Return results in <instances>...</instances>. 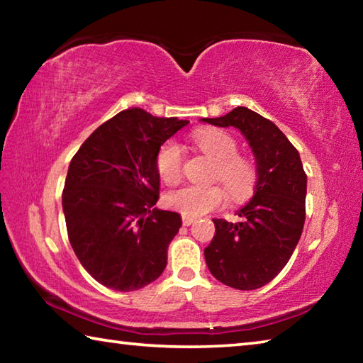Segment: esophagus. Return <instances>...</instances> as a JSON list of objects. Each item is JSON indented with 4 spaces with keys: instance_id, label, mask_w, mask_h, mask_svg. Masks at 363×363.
Wrapping results in <instances>:
<instances>
[{
    "instance_id": "1",
    "label": "esophagus",
    "mask_w": 363,
    "mask_h": 363,
    "mask_svg": "<svg viewBox=\"0 0 363 363\" xmlns=\"http://www.w3.org/2000/svg\"><path fill=\"white\" fill-rule=\"evenodd\" d=\"M194 223H195L194 218H189V216H184L182 218V224L184 225H190V224H194Z\"/></svg>"
}]
</instances>
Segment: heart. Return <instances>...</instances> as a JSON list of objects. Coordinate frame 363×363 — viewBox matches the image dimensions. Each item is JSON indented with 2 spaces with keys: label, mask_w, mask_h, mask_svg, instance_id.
<instances>
[{
  "label": "heart",
  "mask_w": 363,
  "mask_h": 363,
  "mask_svg": "<svg viewBox=\"0 0 363 363\" xmlns=\"http://www.w3.org/2000/svg\"><path fill=\"white\" fill-rule=\"evenodd\" d=\"M192 144L214 162L213 179L223 184L232 200H243L253 192L256 167L250 158L238 155L237 140L229 133L199 130L192 134ZM184 155L181 145L174 140L164 143L157 153V171L164 182L173 184L182 174ZM225 194L219 186H186L167 196L168 205L184 216L199 218L216 210L224 203Z\"/></svg>",
  "instance_id": "1"
}]
</instances>
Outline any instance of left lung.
<instances>
[{
    "instance_id": "obj_1",
    "label": "left lung",
    "mask_w": 363,
    "mask_h": 363,
    "mask_svg": "<svg viewBox=\"0 0 363 363\" xmlns=\"http://www.w3.org/2000/svg\"><path fill=\"white\" fill-rule=\"evenodd\" d=\"M201 121L237 128L256 160L255 195L237 211L240 223L213 219L216 233L205 248L214 279L237 290H256L277 277L296 248L306 219L307 176L285 134L253 110L237 107Z\"/></svg>"
}]
</instances>
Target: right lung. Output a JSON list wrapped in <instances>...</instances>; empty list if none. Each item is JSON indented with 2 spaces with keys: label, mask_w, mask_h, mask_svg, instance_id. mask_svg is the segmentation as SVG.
<instances>
[{
  "label": "right lung",
  "mask_w": 363,
  "mask_h": 363,
  "mask_svg": "<svg viewBox=\"0 0 363 363\" xmlns=\"http://www.w3.org/2000/svg\"><path fill=\"white\" fill-rule=\"evenodd\" d=\"M145 110H123L101 125L72 158L62 210L69 240L91 277L115 291L152 284L182 219L157 210V153L187 126Z\"/></svg>",
  "instance_id": "obj_1"
}]
</instances>
